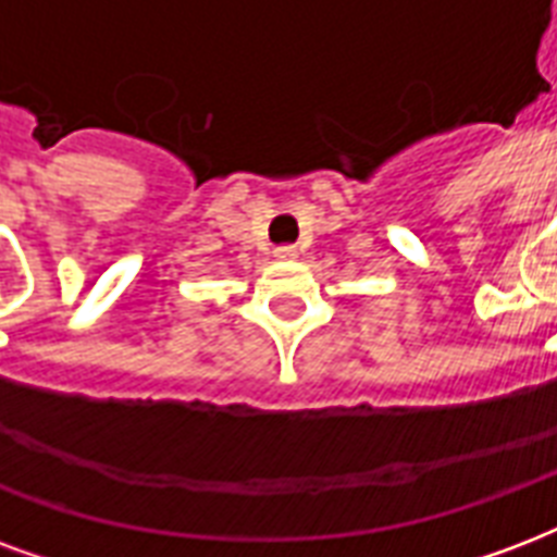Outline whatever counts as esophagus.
Listing matches in <instances>:
<instances>
[{"label": "esophagus", "instance_id": "1", "mask_svg": "<svg viewBox=\"0 0 557 557\" xmlns=\"http://www.w3.org/2000/svg\"><path fill=\"white\" fill-rule=\"evenodd\" d=\"M274 257H277V259H295V257H298V247H292V245L274 247Z\"/></svg>", "mask_w": 557, "mask_h": 557}]
</instances>
